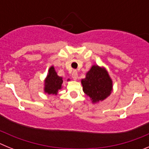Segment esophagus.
<instances>
[{
  "mask_svg": "<svg viewBox=\"0 0 149 149\" xmlns=\"http://www.w3.org/2000/svg\"><path fill=\"white\" fill-rule=\"evenodd\" d=\"M72 78H73L74 80V81H76V80H77V76H78V75H77V71L74 70L73 72H72Z\"/></svg>",
  "mask_w": 149,
  "mask_h": 149,
  "instance_id": "34e87169",
  "label": "esophagus"
}]
</instances>
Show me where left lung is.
I'll list each match as a JSON object with an SVG mask.
<instances>
[{
  "instance_id": "obj_1",
  "label": "left lung",
  "mask_w": 149,
  "mask_h": 149,
  "mask_svg": "<svg viewBox=\"0 0 149 149\" xmlns=\"http://www.w3.org/2000/svg\"><path fill=\"white\" fill-rule=\"evenodd\" d=\"M83 90L93 102L103 101L112 91V81L108 73L98 65H93L87 72L86 78L81 81Z\"/></svg>"
}]
</instances>
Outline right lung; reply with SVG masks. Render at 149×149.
I'll return each mask as SVG.
<instances>
[{"label":"right lung","instance_id":"1","mask_svg":"<svg viewBox=\"0 0 149 149\" xmlns=\"http://www.w3.org/2000/svg\"><path fill=\"white\" fill-rule=\"evenodd\" d=\"M63 79L61 77H59L55 72L54 68L51 66L49 68L48 75L45 80V92L48 94L56 95L59 89H61Z\"/></svg>","mask_w":149,"mask_h":149}]
</instances>
